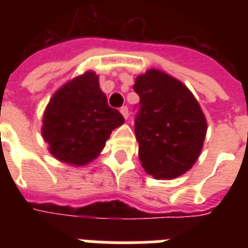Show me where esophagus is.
Masks as SVG:
<instances>
[{
    "instance_id": "1",
    "label": "esophagus",
    "mask_w": 248,
    "mask_h": 248,
    "mask_svg": "<svg viewBox=\"0 0 248 248\" xmlns=\"http://www.w3.org/2000/svg\"><path fill=\"white\" fill-rule=\"evenodd\" d=\"M120 112L122 113V116L124 117V120H127V118H128V108H127V107H122Z\"/></svg>"
}]
</instances>
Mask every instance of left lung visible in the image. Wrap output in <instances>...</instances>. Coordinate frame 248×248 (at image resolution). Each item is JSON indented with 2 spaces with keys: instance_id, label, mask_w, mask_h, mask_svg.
Listing matches in <instances>:
<instances>
[{
  "instance_id": "obj_1",
  "label": "left lung",
  "mask_w": 248,
  "mask_h": 248,
  "mask_svg": "<svg viewBox=\"0 0 248 248\" xmlns=\"http://www.w3.org/2000/svg\"><path fill=\"white\" fill-rule=\"evenodd\" d=\"M140 109L135 118L139 159L148 175L175 179L197 162L207 132V121L190 90L159 69L136 77Z\"/></svg>"
}]
</instances>
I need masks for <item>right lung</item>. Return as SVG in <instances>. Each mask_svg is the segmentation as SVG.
Listing matches in <instances>:
<instances>
[{
    "mask_svg": "<svg viewBox=\"0 0 248 248\" xmlns=\"http://www.w3.org/2000/svg\"><path fill=\"white\" fill-rule=\"evenodd\" d=\"M124 122V116L108 105L99 76L87 71L56 90L45 109L41 132L52 157L79 167L100 155Z\"/></svg>",
    "mask_w": 248,
    "mask_h": 248,
    "instance_id": "add662e5",
    "label": "right lung"
}]
</instances>
